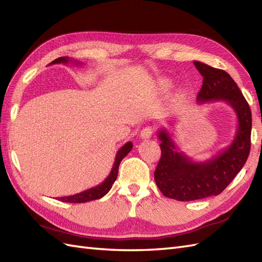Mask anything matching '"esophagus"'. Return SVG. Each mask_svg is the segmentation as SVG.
Returning a JSON list of instances; mask_svg holds the SVG:
<instances>
[{"instance_id": "obj_1", "label": "esophagus", "mask_w": 262, "mask_h": 262, "mask_svg": "<svg viewBox=\"0 0 262 262\" xmlns=\"http://www.w3.org/2000/svg\"><path fill=\"white\" fill-rule=\"evenodd\" d=\"M152 133H154L152 127L147 126V127H145V128L142 132H140V137H142L143 139H148V138L151 137Z\"/></svg>"}]
</instances>
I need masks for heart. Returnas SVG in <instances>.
<instances>
[{"label":"heart","mask_w":262,"mask_h":262,"mask_svg":"<svg viewBox=\"0 0 262 262\" xmlns=\"http://www.w3.org/2000/svg\"><path fill=\"white\" fill-rule=\"evenodd\" d=\"M168 84H169V83L167 82V80H165V82H164V85H165V86H168Z\"/></svg>","instance_id":"b5f03b06"}]
</instances>
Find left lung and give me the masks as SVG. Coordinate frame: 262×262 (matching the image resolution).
Wrapping results in <instances>:
<instances>
[{
	"label": "left lung",
	"mask_w": 262,
	"mask_h": 262,
	"mask_svg": "<svg viewBox=\"0 0 262 262\" xmlns=\"http://www.w3.org/2000/svg\"><path fill=\"white\" fill-rule=\"evenodd\" d=\"M193 64L204 77L197 102L229 104L237 115L238 126L229 146L199 163L179 151L166 128L158 130L162 156L154 177L164 196L179 201L204 199L223 192L246 164L251 146V112L236 82L223 70L197 61Z\"/></svg>",
	"instance_id": "obj_1"
}]
</instances>
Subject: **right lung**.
<instances>
[{"label":"right lung","mask_w":262,"mask_h":262,"mask_svg":"<svg viewBox=\"0 0 262 262\" xmlns=\"http://www.w3.org/2000/svg\"><path fill=\"white\" fill-rule=\"evenodd\" d=\"M69 62H73L74 64H79L78 62L72 61V59H70L67 56H64V57H58V58L54 59V61L51 63V65L52 64H61V63L67 64ZM132 148H133V144H132V142H128V143H126L122 147V148H120L117 151L116 158H115V163H114V165H113V168H112V170L110 172V175L106 177V179L104 180L102 184H99V185H97L95 187H93V188L84 190L82 192L75 193V195H73V196L59 197L58 200L63 201V203L80 204V203H86V201L95 200V199H99V198L104 197L106 193L111 190L113 184L115 183V180H116L117 175H118V167H119L120 162H122L123 158L132 150Z\"/></svg>","instance_id":"obj_1"}]
</instances>
